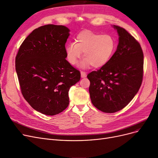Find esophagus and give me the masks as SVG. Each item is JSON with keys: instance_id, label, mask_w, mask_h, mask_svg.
Here are the masks:
<instances>
[{"instance_id": "obj_1", "label": "esophagus", "mask_w": 158, "mask_h": 158, "mask_svg": "<svg viewBox=\"0 0 158 158\" xmlns=\"http://www.w3.org/2000/svg\"><path fill=\"white\" fill-rule=\"evenodd\" d=\"M81 77L82 78L86 77V73L84 71H81Z\"/></svg>"}]
</instances>
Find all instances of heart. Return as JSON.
Returning a JSON list of instances; mask_svg holds the SVG:
<instances>
[{"label":"heart","mask_w":158,"mask_h":158,"mask_svg":"<svg viewBox=\"0 0 158 158\" xmlns=\"http://www.w3.org/2000/svg\"><path fill=\"white\" fill-rule=\"evenodd\" d=\"M115 47V41L111 35L85 30L76 37V43L66 45V54L69 63L75 64L84 52L85 59L82 66L92 64L94 67L99 68L106 65L111 59Z\"/></svg>","instance_id":"1"}]
</instances>
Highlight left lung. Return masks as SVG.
<instances>
[{
  "label": "left lung",
  "mask_w": 158,
  "mask_h": 158,
  "mask_svg": "<svg viewBox=\"0 0 158 158\" xmlns=\"http://www.w3.org/2000/svg\"><path fill=\"white\" fill-rule=\"evenodd\" d=\"M114 27L119 35L116 51L106 65L87 76L92 104L108 113L127 106L139 90L144 73V53L140 44L123 27Z\"/></svg>",
  "instance_id": "1"
}]
</instances>
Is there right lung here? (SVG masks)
<instances>
[{"label":"right lung","instance_id":"1","mask_svg":"<svg viewBox=\"0 0 158 158\" xmlns=\"http://www.w3.org/2000/svg\"><path fill=\"white\" fill-rule=\"evenodd\" d=\"M69 31L53 24L36 28L16 56L22 95L33 109L47 115H55L68 107L69 89L80 80V71L65 59Z\"/></svg>","mask_w":158,"mask_h":158}]
</instances>
